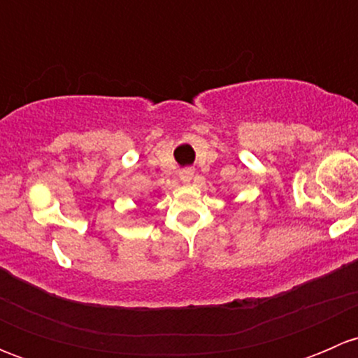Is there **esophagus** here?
Here are the masks:
<instances>
[{"instance_id":"esophagus-1","label":"esophagus","mask_w":358,"mask_h":358,"mask_svg":"<svg viewBox=\"0 0 358 358\" xmlns=\"http://www.w3.org/2000/svg\"><path fill=\"white\" fill-rule=\"evenodd\" d=\"M192 176H194V169H190V168L182 169V171H180V180H182V182H190V180H192Z\"/></svg>"}]
</instances>
